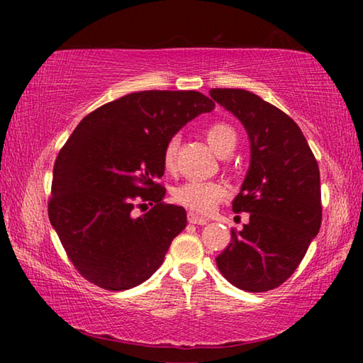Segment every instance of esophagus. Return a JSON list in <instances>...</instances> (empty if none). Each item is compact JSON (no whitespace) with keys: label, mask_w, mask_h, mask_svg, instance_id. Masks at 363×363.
Returning <instances> with one entry per match:
<instances>
[{"label":"esophagus","mask_w":363,"mask_h":363,"mask_svg":"<svg viewBox=\"0 0 363 363\" xmlns=\"http://www.w3.org/2000/svg\"><path fill=\"white\" fill-rule=\"evenodd\" d=\"M189 223L190 224H196V225H205L206 223H208V219L206 218H201V216H199V214H195V213H189Z\"/></svg>","instance_id":"34e87169"}]
</instances>
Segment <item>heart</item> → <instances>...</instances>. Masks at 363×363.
Instances as JSON below:
<instances>
[{"label":"heart","mask_w":363,"mask_h":363,"mask_svg":"<svg viewBox=\"0 0 363 363\" xmlns=\"http://www.w3.org/2000/svg\"><path fill=\"white\" fill-rule=\"evenodd\" d=\"M206 140L218 155H229L237 145V133L227 123H213L205 131ZM177 149L179 140L171 138L163 149V167L167 171L176 168ZM227 195V187L218 181H201L190 179L177 186L173 190V200L194 213H210L219 201H223Z\"/></svg>","instance_id":"1"}]
</instances>
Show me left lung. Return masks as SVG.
<instances>
[{"instance_id":"1","label":"left lung","mask_w":363,"mask_h":363,"mask_svg":"<svg viewBox=\"0 0 363 363\" xmlns=\"http://www.w3.org/2000/svg\"><path fill=\"white\" fill-rule=\"evenodd\" d=\"M210 96L242 121L251 144L248 174L232 203L250 223L230 230L218 269L240 290H274L291 277L320 230L317 160L296 123L259 96L230 88Z\"/></svg>"}]
</instances>
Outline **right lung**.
Wrapping results in <instances>:
<instances>
[{
    "mask_svg": "<svg viewBox=\"0 0 363 363\" xmlns=\"http://www.w3.org/2000/svg\"><path fill=\"white\" fill-rule=\"evenodd\" d=\"M214 102L199 91H139L84 116L54 163L48 216L78 274L110 291L130 290L162 266L186 229L164 203L163 149ZM149 203L143 217L133 210Z\"/></svg>",
    "mask_w": 363,
    "mask_h": 363,
    "instance_id": "right-lung-1",
    "label": "right lung"
}]
</instances>
